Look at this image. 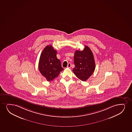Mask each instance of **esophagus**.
Listing matches in <instances>:
<instances>
[{
	"mask_svg": "<svg viewBox=\"0 0 132 132\" xmlns=\"http://www.w3.org/2000/svg\"><path fill=\"white\" fill-rule=\"evenodd\" d=\"M71 65V63H69L68 64V65H67V67H68V68H70Z\"/></svg>",
	"mask_w": 132,
	"mask_h": 132,
	"instance_id": "1",
	"label": "esophagus"
}]
</instances>
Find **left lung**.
Listing matches in <instances>:
<instances>
[{
  "mask_svg": "<svg viewBox=\"0 0 132 132\" xmlns=\"http://www.w3.org/2000/svg\"><path fill=\"white\" fill-rule=\"evenodd\" d=\"M73 60L75 65L73 69V73L80 80L87 81L95 70V62L92 50L86 45L84 50H76Z\"/></svg>",
  "mask_w": 132,
  "mask_h": 132,
  "instance_id": "left-lung-1",
  "label": "left lung"
}]
</instances>
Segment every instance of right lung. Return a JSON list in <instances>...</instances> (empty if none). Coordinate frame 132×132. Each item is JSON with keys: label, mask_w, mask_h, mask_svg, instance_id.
I'll use <instances>...</instances> for the list:
<instances>
[{"label": "right lung", "mask_w": 132, "mask_h": 132, "mask_svg": "<svg viewBox=\"0 0 132 132\" xmlns=\"http://www.w3.org/2000/svg\"><path fill=\"white\" fill-rule=\"evenodd\" d=\"M57 52L51 45H47L42 51L39 62V70L42 75L50 82L59 76L63 68L57 59Z\"/></svg>", "instance_id": "right-lung-1"}]
</instances>
